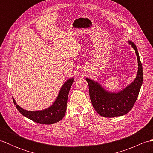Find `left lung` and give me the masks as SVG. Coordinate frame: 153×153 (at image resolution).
<instances>
[{
  "label": "left lung",
  "instance_id": "1",
  "mask_svg": "<svg viewBox=\"0 0 153 153\" xmlns=\"http://www.w3.org/2000/svg\"><path fill=\"white\" fill-rule=\"evenodd\" d=\"M135 50L138 62V71L134 82L118 92H110L95 81L86 78L89 89V96L93 108L100 116L106 118L126 114L134 106L143 83V67L137 47L128 41Z\"/></svg>",
  "mask_w": 153,
  "mask_h": 153
}]
</instances>
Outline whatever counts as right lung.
Returning <instances> with one entry per match:
<instances>
[{
  "instance_id": "1",
  "label": "right lung",
  "mask_w": 153,
  "mask_h": 153,
  "mask_svg": "<svg viewBox=\"0 0 153 153\" xmlns=\"http://www.w3.org/2000/svg\"><path fill=\"white\" fill-rule=\"evenodd\" d=\"M74 81V77H71L63 84L56 99L55 100L53 105L46 109L37 110V111H29L23 109L22 107L18 105L14 98H13V101L18 111L23 116L31 120L32 121L41 124H53L54 123L60 121L65 115L66 111L68 94Z\"/></svg>"
}]
</instances>
